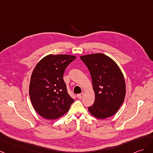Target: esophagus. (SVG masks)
Listing matches in <instances>:
<instances>
[{"label":"esophagus","mask_w":153,"mask_h":153,"mask_svg":"<svg viewBox=\"0 0 153 153\" xmlns=\"http://www.w3.org/2000/svg\"><path fill=\"white\" fill-rule=\"evenodd\" d=\"M83 95H84L83 93H81V94H77V97L78 98H79V99H81V98H82V97H83Z\"/></svg>","instance_id":"obj_1"}]
</instances>
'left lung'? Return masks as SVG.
<instances>
[{
	"label": "left lung",
	"instance_id": "8db88e82",
	"mask_svg": "<svg viewBox=\"0 0 153 153\" xmlns=\"http://www.w3.org/2000/svg\"><path fill=\"white\" fill-rule=\"evenodd\" d=\"M80 59L89 70L95 94L88 111L100 119L115 115L126 95L125 81L119 66L103 53L83 55Z\"/></svg>",
	"mask_w": 153,
	"mask_h": 153
}]
</instances>
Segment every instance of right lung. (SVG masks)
Listing matches in <instances>:
<instances>
[{"label": "right lung", "instance_id": "obj_1", "mask_svg": "<svg viewBox=\"0 0 153 153\" xmlns=\"http://www.w3.org/2000/svg\"><path fill=\"white\" fill-rule=\"evenodd\" d=\"M76 58L70 55H48L32 73L29 96L34 109L46 119H58L69 111L74 100L63 79L65 69Z\"/></svg>", "mask_w": 153, "mask_h": 153}]
</instances>
